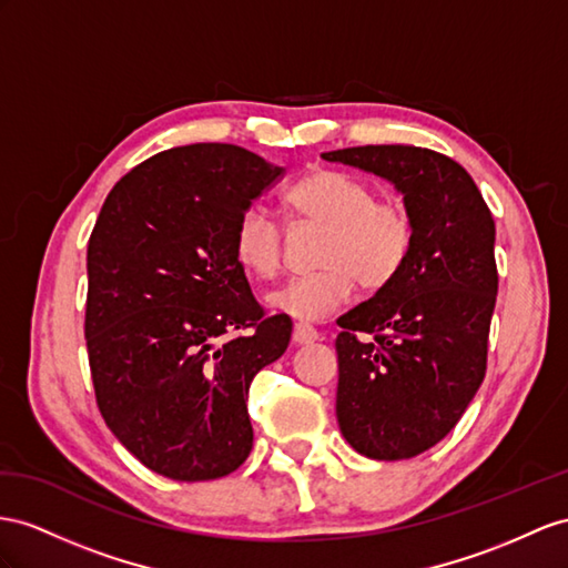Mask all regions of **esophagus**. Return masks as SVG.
I'll list each match as a JSON object with an SVG mask.
<instances>
[{"label": "esophagus", "instance_id": "1", "mask_svg": "<svg viewBox=\"0 0 568 568\" xmlns=\"http://www.w3.org/2000/svg\"><path fill=\"white\" fill-rule=\"evenodd\" d=\"M318 341V331L307 326V324H295V331H293V343L295 345H310Z\"/></svg>", "mask_w": 568, "mask_h": 568}]
</instances>
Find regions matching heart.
Instances as JSON below:
<instances>
[{
	"label": "heart",
	"mask_w": 568,
	"mask_h": 568,
	"mask_svg": "<svg viewBox=\"0 0 568 568\" xmlns=\"http://www.w3.org/2000/svg\"><path fill=\"white\" fill-rule=\"evenodd\" d=\"M297 221L326 225L316 261L322 268L290 278L266 295L268 307L295 322H322L353 300L355 281L369 290L388 285L408 261L413 217L403 203L376 199L372 184L341 170H316L287 189ZM240 266L273 278L283 261V227L264 203H246L232 230Z\"/></svg>",
	"instance_id": "obj_1"
}]
</instances>
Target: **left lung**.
I'll return each instance as SVG.
<instances>
[{
	"label": "left lung",
	"mask_w": 568,
	"mask_h": 568,
	"mask_svg": "<svg viewBox=\"0 0 568 568\" xmlns=\"http://www.w3.org/2000/svg\"><path fill=\"white\" fill-rule=\"evenodd\" d=\"M322 158L390 182L413 217L405 266L338 318L336 338L345 442L374 460L413 458L456 427L485 379L499 287L491 213L470 174L429 149L355 145Z\"/></svg>",
	"instance_id": "left-lung-1"
}]
</instances>
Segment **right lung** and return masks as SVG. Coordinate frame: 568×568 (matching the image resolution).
<instances>
[{"mask_svg":"<svg viewBox=\"0 0 568 568\" xmlns=\"http://www.w3.org/2000/svg\"><path fill=\"white\" fill-rule=\"evenodd\" d=\"M283 174L240 145H180L124 174L100 209L85 256L95 400L158 475L201 483L250 456L246 394L287 351L293 322L264 316L232 230Z\"/></svg>","mask_w":568,"mask_h":568,"instance_id":"right-lung-1","label":"right lung"}]
</instances>
